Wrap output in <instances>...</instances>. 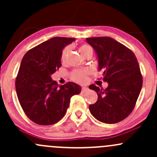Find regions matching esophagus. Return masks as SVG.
<instances>
[{"mask_svg": "<svg viewBox=\"0 0 157 157\" xmlns=\"http://www.w3.org/2000/svg\"><path fill=\"white\" fill-rule=\"evenodd\" d=\"M87 90H88V87H82V93L87 92Z\"/></svg>", "mask_w": 157, "mask_h": 157, "instance_id": "obj_1", "label": "esophagus"}]
</instances>
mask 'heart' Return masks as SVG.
<instances>
[{"mask_svg":"<svg viewBox=\"0 0 157 157\" xmlns=\"http://www.w3.org/2000/svg\"><path fill=\"white\" fill-rule=\"evenodd\" d=\"M79 52L82 54L83 57H86L88 54H93V48L88 44H82L79 46ZM70 52V47H65L61 52V59L62 62H65L67 60V56ZM89 73L87 70H75L71 72V78L75 82L78 83H84L87 78V75Z\"/></svg>","mask_w":157,"mask_h":157,"instance_id":"b5f03b06","label":"heart"}]
</instances>
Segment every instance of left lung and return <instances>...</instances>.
<instances>
[{
    "label": "left lung",
    "mask_w": 157,
    "mask_h": 157,
    "mask_svg": "<svg viewBox=\"0 0 157 157\" xmlns=\"http://www.w3.org/2000/svg\"><path fill=\"white\" fill-rule=\"evenodd\" d=\"M98 57L99 70H103V89L95 85L98 99L89 105L96 119L105 124L123 121L134 109L142 87V75L137 58L132 50L109 36L86 38Z\"/></svg>",
    "instance_id": "1"
}]
</instances>
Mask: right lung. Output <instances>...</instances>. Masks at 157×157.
I'll return each mask as SVG.
<instances>
[{
	"instance_id": "right-lung-1",
	"label": "right lung",
	"mask_w": 157,
	"mask_h": 157,
	"mask_svg": "<svg viewBox=\"0 0 157 157\" xmlns=\"http://www.w3.org/2000/svg\"><path fill=\"white\" fill-rule=\"evenodd\" d=\"M74 38L53 37L27 52L16 78L19 103L28 117L39 125H52L65 115L78 85L69 82L58 85L51 75L61 67V52Z\"/></svg>"
}]
</instances>
